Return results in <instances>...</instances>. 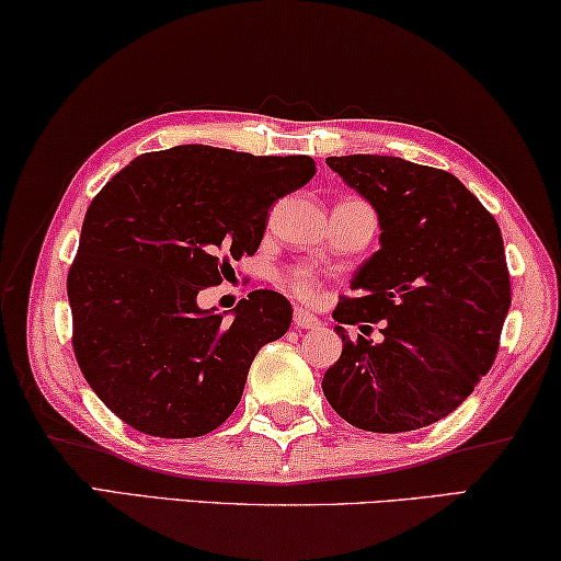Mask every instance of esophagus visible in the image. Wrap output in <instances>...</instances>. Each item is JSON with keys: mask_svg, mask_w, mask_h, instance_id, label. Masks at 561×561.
Segmentation results:
<instances>
[{"mask_svg": "<svg viewBox=\"0 0 561 561\" xmlns=\"http://www.w3.org/2000/svg\"><path fill=\"white\" fill-rule=\"evenodd\" d=\"M293 325L298 330H316L320 328V320L313 313H308L306 308H296L293 310Z\"/></svg>", "mask_w": 561, "mask_h": 561, "instance_id": "1", "label": "esophagus"}]
</instances>
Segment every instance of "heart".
I'll list each match as a JSON object with an SVG mask.
<instances>
[{
  "label": "heart",
  "mask_w": 561,
  "mask_h": 561,
  "mask_svg": "<svg viewBox=\"0 0 561 561\" xmlns=\"http://www.w3.org/2000/svg\"><path fill=\"white\" fill-rule=\"evenodd\" d=\"M286 286L302 300H316L318 290H320V283L316 278V273L308 271V268H293L286 275Z\"/></svg>",
  "instance_id": "b5f03b06"
}]
</instances>
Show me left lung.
Instances as JSON below:
<instances>
[{"instance_id": "8db88e82", "label": "left lung", "mask_w": 561, "mask_h": 561, "mask_svg": "<svg viewBox=\"0 0 561 561\" xmlns=\"http://www.w3.org/2000/svg\"><path fill=\"white\" fill-rule=\"evenodd\" d=\"M325 163L375 208L380 251L333 310L343 353L323 392L367 433L427 427L470 398L500 351L512 302L500 226L443 169L373 153ZM357 322H382L383 341L351 342L342 325Z\"/></svg>"}]
</instances>
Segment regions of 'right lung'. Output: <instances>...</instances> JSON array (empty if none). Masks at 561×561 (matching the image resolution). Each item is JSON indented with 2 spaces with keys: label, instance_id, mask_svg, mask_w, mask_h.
Listing matches in <instances>:
<instances>
[{
  "label": "right lung",
  "instance_id": "add662e5",
  "mask_svg": "<svg viewBox=\"0 0 561 561\" xmlns=\"http://www.w3.org/2000/svg\"><path fill=\"white\" fill-rule=\"evenodd\" d=\"M313 173L310 156L186 144L139 156L91 201L67 278L71 343L126 425L201 437L236 410L255 353L288 333L293 308L253 290L226 323L198 293L259 251L271 206Z\"/></svg>",
  "mask_w": 561,
  "mask_h": 561
}]
</instances>
